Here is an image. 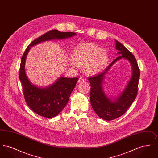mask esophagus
<instances>
[{
	"label": "esophagus",
	"instance_id": "esophagus-1",
	"mask_svg": "<svg viewBox=\"0 0 158 158\" xmlns=\"http://www.w3.org/2000/svg\"><path fill=\"white\" fill-rule=\"evenodd\" d=\"M85 79H83V77H79V80H78V82H85Z\"/></svg>",
	"mask_w": 158,
	"mask_h": 158
}]
</instances>
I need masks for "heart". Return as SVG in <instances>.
Instances as JSON below:
<instances>
[{"label": "heart", "instance_id": "1", "mask_svg": "<svg viewBox=\"0 0 158 158\" xmlns=\"http://www.w3.org/2000/svg\"><path fill=\"white\" fill-rule=\"evenodd\" d=\"M109 54L94 43H83L78 45L72 54V65L85 66L89 74H95L107 65Z\"/></svg>", "mask_w": 158, "mask_h": 158}]
</instances>
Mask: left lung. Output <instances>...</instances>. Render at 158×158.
Listing matches in <instances>:
<instances>
[{"label":"left lung","mask_w":158,"mask_h":158,"mask_svg":"<svg viewBox=\"0 0 158 158\" xmlns=\"http://www.w3.org/2000/svg\"><path fill=\"white\" fill-rule=\"evenodd\" d=\"M116 49L120 56L117 57L101 73L88 78L90 84V104L94 111L103 120H113L121 117L126 112L135 101L137 95L138 85L140 77V69L134 55L116 41ZM126 58L132 64V76L125 91L114 102H112L105 95L102 89V83L105 74L117 60Z\"/></svg>","instance_id":"8db88e82"}]
</instances>
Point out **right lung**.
I'll return each instance as SVG.
<instances>
[{
    "mask_svg": "<svg viewBox=\"0 0 158 158\" xmlns=\"http://www.w3.org/2000/svg\"><path fill=\"white\" fill-rule=\"evenodd\" d=\"M75 34L73 32H60L57 30L49 31L32 41L23 53L19 72V78L22 83L23 96L31 110L41 117L52 118L62 111L68 104L70 95L79 78L61 77L56 82L48 88L45 89L37 88L31 83L25 74V62L27 55L30 47L38 43L54 38H66Z\"/></svg>",
    "mask_w": 158,
    "mask_h": 158,
    "instance_id": "add662e5",
    "label": "right lung"
}]
</instances>
